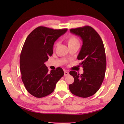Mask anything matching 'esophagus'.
Returning <instances> with one entry per match:
<instances>
[{
  "label": "esophagus",
  "mask_w": 124,
  "mask_h": 124,
  "mask_svg": "<svg viewBox=\"0 0 124 124\" xmlns=\"http://www.w3.org/2000/svg\"><path fill=\"white\" fill-rule=\"evenodd\" d=\"M64 76H68L69 75V72L67 71H64Z\"/></svg>",
  "instance_id": "34e87169"
}]
</instances>
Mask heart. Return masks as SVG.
<instances>
[{"instance_id":"heart-1","label":"heart","mask_w":124,"mask_h":124,"mask_svg":"<svg viewBox=\"0 0 124 124\" xmlns=\"http://www.w3.org/2000/svg\"><path fill=\"white\" fill-rule=\"evenodd\" d=\"M66 41L68 44V46L78 44L79 45V41L78 39L74 36H69L66 38ZM57 43L55 44V46H56Z\"/></svg>"}]
</instances>
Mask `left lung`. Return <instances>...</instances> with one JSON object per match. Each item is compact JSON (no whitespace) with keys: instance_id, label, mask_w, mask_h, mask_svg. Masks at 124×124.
Masks as SVG:
<instances>
[{"instance_id":"8db88e82","label":"left lung","mask_w":124,"mask_h":124,"mask_svg":"<svg viewBox=\"0 0 124 124\" xmlns=\"http://www.w3.org/2000/svg\"><path fill=\"white\" fill-rule=\"evenodd\" d=\"M70 31L82 39L77 59L83 61L80 65L84 72L80 75L75 71H70L74 82L69 85V89L75 95L88 97L96 93L104 80L107 65L104 45L98 33L90 26L71 29Z\"/></svg>"}]
</instances>
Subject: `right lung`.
<instances>
[{"label": "right lung", "mask_w": 124, "mask_h": 124, "mask_svg": "<svg viewBox=\"0 0 124 124\" xmlns=\"http://www.w3.org/2000/svg\"><path fill=\"white\" fill-rule=\"evenodd\" d=\"M67 31L40 26L26 39L20 55V71L26 89L33 96L41 98L51 94L64 75L60 67L49 73L44 63L53 54L54 42Z\"/></svg>", "instance_id": "obj_1"}]
</instances>
